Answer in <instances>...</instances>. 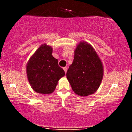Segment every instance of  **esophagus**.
Masks as SVG:
<instances>
[{
  "label": "esophagus",
  "instance_id": "1",
  "mask_svg": "<svg viewBox=\"0 0 132 132\" xmlns=\"http://www.w3.org/2000/svg\"><path fill=\"white\" fill-rule=\"evenodd\" d=\"M63 69H64L65 73H66V72H67V70H68V68L66 67H64V68H63Z\"/></svg>",
  "mask_w": 132,
  "mask_h": 132
}]
</instances>
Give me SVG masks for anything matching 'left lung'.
Returning <instances> with one entry per match:
<instances>
[{"label":"left lung","mask_w":132,"mask_h":132,"mask_svg":"<svg viewBox=\"0 0 132 132\" xmlns=\"http://www.w3.org/2000/svg\"><path fill=\"white\" fill-rule=\"evenodd\" d=\"M103 76L102 63L94 48L84 41L79 42L66 73L72 90L81 97L91 95L99 89Z\"/></svg>","instance_id":"1"}]
</instances>
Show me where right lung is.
<instances>
[{
  "label": "right lung",
  "instance_id": "right-lung-1",
  "mask_svg": "<svg viewBox=\"0 0 132 132\" xmlns=\"http://www.w3.org/2000/svg\"><path fill=\"white\" fill-rule=\"evenodd\" d=\"M52 53V47L43 44L30 57L27 64L28 82L37 93L50 94L53 92L59 80L65 75Z\"/></svg>",
  "mask_w": 132,
  "mask_h": 132
}]
</instances>
